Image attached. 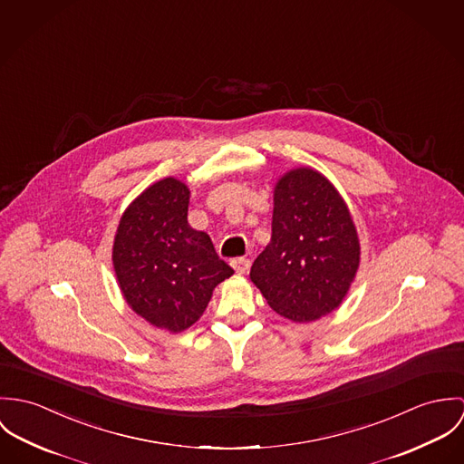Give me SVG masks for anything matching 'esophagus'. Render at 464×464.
<instances>
[{
  "mask_svg": "<svg viewBox=\"0 0 464 464\" xmlns=\"http://www.w3.org/2000/svg\"><path fill=\"white\" fill-rule=\"evenodd\" d=\"M231 266L235 268V272H237L238 276H244V274L249 270L251 261H249L247 257H237V259L231 261Z\"/></svg>",
  "mask_w": 464,
  "mask_h": 464,
  "instance_id": "34e87169",
  "label": "esophagus"
}]
</instances>
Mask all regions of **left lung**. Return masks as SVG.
Segmentation results:
<instances>
[{
    "label": "left lung",
    "mask_w": 464,
    "mask_h": 464,
    "mask_svg": "<svg viewBox=\"0 0 464 464\" xmlns=\"http://www.w3.org/2000/svg\"><path fill=\"white\" fill-rule=\"evenodd\" d=\"M360 238L351 211L318 170L299 167L274 188L272 238L251 266L268 306L304 324L338 308L358 266Z\"/></svg>",
    "instance_id": "obj_1"
}]
</instances>
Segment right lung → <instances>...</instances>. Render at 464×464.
<instances>
[{
  "label": "right lung",
  "mask_w": 464,
  "mask_h": 464,
  "mask_svg": "<svg viewBox=\"0 0 464 464\" xmlns=\"http://www.w3.org/2000/svg\"><path fill=\"white\" fill-rule=\"evenodd\" d=\"M188 201L183 181H156L122 213L111 249L128 306L170 333L196 324L213 288L233 276L207 233L190 227Z\"/></svg>",
  "instance_id": "add662e5"
}]
</instances>
